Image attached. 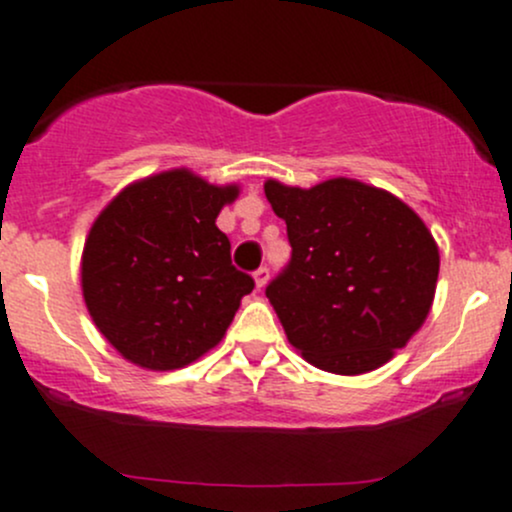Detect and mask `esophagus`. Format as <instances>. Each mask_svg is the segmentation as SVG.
<instances>
[{"instance_id":"34e87169","label":"esophagus","mask_w":512,"mask_h":512,"mask_svg":"<svg viewBox=\"0 0 512 512\" xmlns=\"http://www.w3.org/2000/svg\"><path fill=\"white\" fill-rule=\"evenodd\" d=\"M252 277H255V287L262 289L267 284V279H270V270H267V267H260V270L252 274Z\"/></svg>"}]
</instances>
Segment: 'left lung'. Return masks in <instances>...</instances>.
I'll return each instance as SVG.
<instances>
[{"instance_id": "1", "label": "left lung", "mask_w": 512, "mask_h": 512, "mask_svg": "<svg viewBox=\"0 0 512 512\" xmlns=\"http://www.w3.org/2000/svg\"><path fill=\"white\" fill-rule=\"evenodd\" d=\"M287 223L292 260L267 287L289 343L316 368L360 375L405 348L432 309L439 247L424 220L385 188L265 181Z\"/></svg>"}]
</instances>
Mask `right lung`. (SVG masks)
<instances>
[{
    "instance_id": "add662e5",
    "label": "right lung",
    "mask_w": 512,
    "mask_h": 512,
    "mask_svg": "<svg viewBox=\"0 0 512 512\" xmlns=\"http://www.w3.org/2000/svg\"><path fill=\"white\" fill-rule=\"evenodd\" d=\"M238 184L169 169L129 184L85 238L80 287L112 348L147 370H176L223 341L255 282L230 262L215 218Z\"/></svg>"
}]
</instances>
